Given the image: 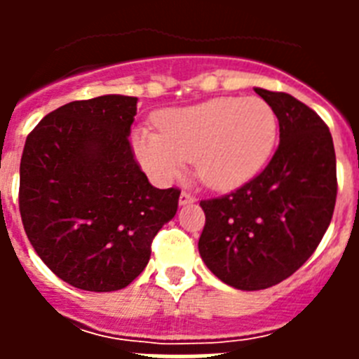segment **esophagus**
I'll return each instance as SVG.
<instances>
[{
  "label": "esophagus",
  "mask_w": 359,
  "mask_h": 359,
  "mask_svg": "<svg viewBox=\"0 0 359 359\" xmlns=\"http://www.w3.org/2000/svg\"><path fill=\"white\" fill-rule=\"evenodd\" d=\"M196 198L190 192H187V190H183L182 194H180V205H189V203H194Z\"/></svg>",
  "instance_id": "34e87169"
}]
</instances>
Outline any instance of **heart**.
Here are the masks:
<instances>
[{"instance_id":"obj_1","label":"heart","mask_w":359,"mask_h":359,"mask_svg":"<svg viewBox=\"0 0 359 359\" xmlns=\"http://www.w3.org/2000/svg\"><path fill=\"white\" fill-rule=\"evenodd\" d=\"M158 129L133 133V149L156 182L169 183L192 160L210 189L230 190L259 172L273 151L277 116L261 97H217L160 113Z\"/></svg>"}]
</instances>
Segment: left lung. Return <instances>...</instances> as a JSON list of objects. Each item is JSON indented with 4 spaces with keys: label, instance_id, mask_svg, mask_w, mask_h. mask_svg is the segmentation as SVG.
<instances>
[{
    "label": "left lung",
    "instance_id": "obj_1",
    "mask_svg": "<svg viewBox=\"0 0 359 359\" xmlns=\"http://www.w3.org/2000/svg\"><path fill=\"white\" fill-rule=\"evenodd\" d=\"M278 118L280 144L259 176L237 190L203 199V262L243 291L286 280L313 255L332 219L336 154L315 111L280 91L255 88Z\"/></svg>",
    "mask_w": 359,
    "mask_h": 359
}]
</instances>
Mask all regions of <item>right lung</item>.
<instances>
[{
    "instance_id": "obj_1",
    "label": "right lung",
    "mask_w": 359,
    "mask_h": 359,
    "mask_svg": "<svg viewBox=\"0 0 359 359\" xmlns=\"http://www.w3.org/2000/svg\"><path fill=\"white\" fill-rule=\"evenodd\" d=\"M136 102L126 95L75 100L27 136L21 221L41 261L77 290L129 286L158 230L176 215L180 190L152 187L135 160Z\"/></svg>"
}]
</instances>
